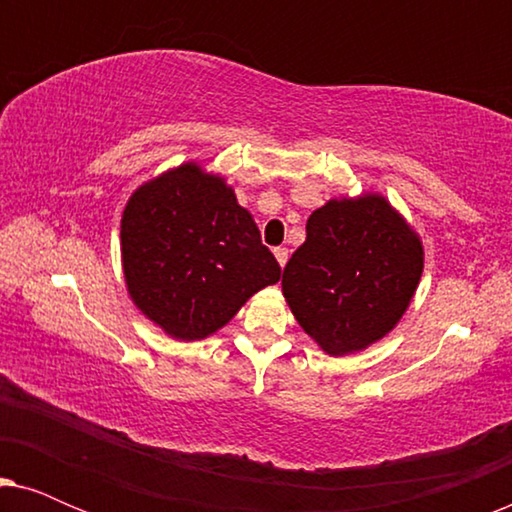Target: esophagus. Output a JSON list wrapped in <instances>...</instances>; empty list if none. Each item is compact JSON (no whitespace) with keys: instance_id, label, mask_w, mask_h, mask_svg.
<instances>
[{"instance_id":"1","label":"esophagus","mask_w":512,"mask_h":512,"mask_svg":"<svg viewBox=\"0 0 512 512\" xmlns=\"http://www.w3.org/2000/svg\"><path fill=\"white\" fill-rule=\"evenodd\" d=\"M275 258H277V263L282 265V268H284L286 261H289V249H284V247H277V249H275Z\"/></svg>"}]
</instances>
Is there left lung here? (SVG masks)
<instances>
[{
	"label": "left lung",
	"instance_id": "left-lung-1",
	"mask_svg": "<svg viewBox=\"0 0 512 512\" xmlns=\"http://www.w3.org/2000/svg\"><path fill=\"white\" fill-rule=\"evenodd\" d=\"M419 237L382 195L331 200L284 268L293 317L331 356L359 352L403 317L422 277Z\"/></svg>",
	"mask_w": 512,
	"mask_h": 512
}]
</instances>
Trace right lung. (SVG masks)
I'll return each mask as SVG.
<instances>
[{"instance_id":"right-lung-1","label":"right lung","mask_w":512,"mask_h":512,"mask_svg":"<svg viewBox=\"0 0 512 512\" xmlns=\"http://www.w3.org/2000/svg\"><path fill=\"white\" fill-rule=\"evenodd\" d=\"M121 254L130 298L177 340L219 331L282 275L233 188L195 163L137 188L123 212Z\"/></svg>"}]
</instances>
